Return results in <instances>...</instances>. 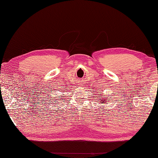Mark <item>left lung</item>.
I'll use <instances>...</instances> for the list:
<instances>
[{
	"label": "left lung",
	"mask_w": 158,
	"mask_h": 158,
	"mask_svg": "<svg viewBox=\"0 0 158 158\" xmlns=\"http://www.w3.org/2000/svg\"><path fill=\"white\" fill-rule=\"evenodd\" d=\"M100 97H102V98H100L102 99V100H103V101H102V102H100V103L105 104L106 103V101H105V99H104L105 97H104L103 95H100ZM99 102H100V101H99Z\"/></svg>",
	"instance_id": "left-lung-1"
}]
</instances>
